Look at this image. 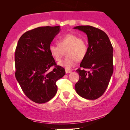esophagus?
<instances>
[{
	"label": "esophagus",
	"mask_w": 130,
	"mask_h": 130,
	"mask_svg": "<svg viewBox=\"0 0 130 130\" xmlns=\"http://www.w3.org/2000/svg\"><path fill=\"white\" fill-rule=\"evenodd\" d=\"M66 74H68V73H71V71L69 70H67V69H66Z\"/></svg>",
	"instance_id": "esophagus-1"
}]
</instances>
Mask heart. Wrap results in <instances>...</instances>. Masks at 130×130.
<instances>
[{
    "mask_svg": "<svg viewBox=\"0 0 130 130\" xmlns=\"http://www.w3.org/2000/svg\"><path fill=\"white\" fill-rule=\"evenodd\" d=\"M48 51L56 61L61 60L64 52L67 56L58 63L62 67L70 69L76 64V61H82L88 53V45L84 39L73 34H68L57 41V45L50 44Z\"/></svg>",
    "mask_w": 130,
    "mask_h": 130,
    "instance_id": "heart-1",
    "label": "heart"
}]
</instances>
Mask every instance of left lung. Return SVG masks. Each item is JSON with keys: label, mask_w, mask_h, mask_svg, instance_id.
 <instances>
[{"label": "left lung", "mask_w": 130, "mask_h": 130, "mask_svg": "<svg viewBox=\"0 0 130 130\" xmlns=\"http://www.w3.org/2000/svg\"><path fill=\"white\" fill-rule=\"evenodd\" d=\"M74 29L86 34L89 45L86 56L80 64L82 70H76L79 80L74 86L76 91L85 99H96L104 94L112 75V46L106 34L98 28L80 25Z\"/></svg>", "instance_id": "1"}]
</instances>
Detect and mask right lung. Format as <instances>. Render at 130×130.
<instances>
[{
    "mask_svg": "<svg viewBox=\"0 0 130 130\" xmlns=\"http://www.w3.org/2000/svg\"><path fill=\"white\" fill-rule=\"evenodd\" d=\"M60 26H41L25 32L18 42L15 54V77L29 99L37 104L51 100L57 92L56 82L66 73L48 51ZM54 66L51 72L50 67Z\"/></svg>",
    "mask_w": 130,
    "mask_h": 130,
    "instance_id": "add662e5",
    "label": "right lung"
}]
</instances>
